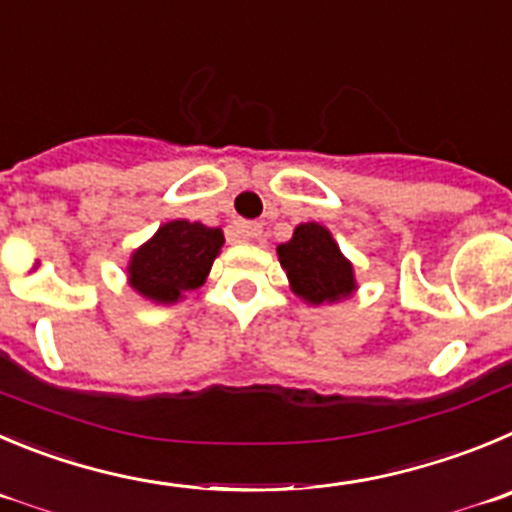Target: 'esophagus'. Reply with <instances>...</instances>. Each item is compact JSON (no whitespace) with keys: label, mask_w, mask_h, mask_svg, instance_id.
<instances>
[{"label":"esophagus","mask_w":512,"mask_h":512,"mask_svg":"<svg viewBox=\"0 0 512 512\" xmlns=\"http://www.w3.org/2000/svg\"><path fill=\"white\" fill-rule=\"evenodd\" d=\"M229 234H232L237 242H257L262 237V227L255 222H234L229 227Z\"/></svg>","instance_id":"1"}]
</instances>
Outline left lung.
<instances>
[{"mask_svg": "<svg viewBox=\"0 0 512 512\" xmlns=\"http://www.w3.org/2000/svg\"><path fill=\"white\" fill-rule=\"evenodd\" d=\"M280 267L290 290L308 305H333L358 290L353 262L333 240L331 229L318 222H303L293 237L278 245Z\"/></svg>", "mask_w": 512, "mask_h": 512, "instance_id": "1", "label": "left lung"}]
</instances>
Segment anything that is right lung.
I'll return each instance as SVG.
<instances>
[{
  "label": "right lung",
  "instance_id": "add662e5",
  "mask_svg": "<svg viewBox=\"0 0 512 512\" xmlns=\"http://www.w3.org/2000/svg\"><path fill=\"white\" fill-rule=\"evenodd\" d=\"M222 245L224 232L219 227L171 219L131 252L126 265L128 285L156 305L179 303L189 290L207 283Z\"/></svg>",
  "mask_w": 512,
  "mask_h": 512
}]
</instances>
